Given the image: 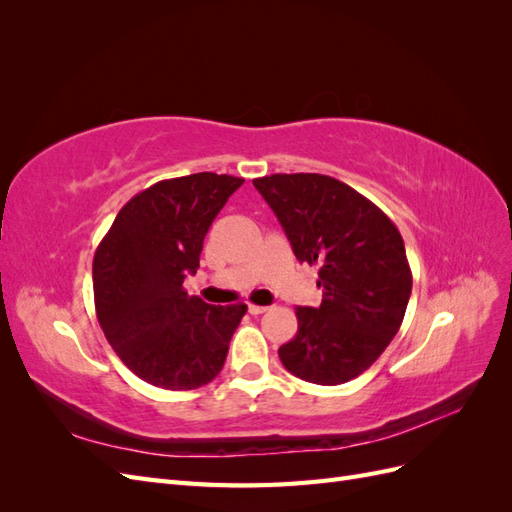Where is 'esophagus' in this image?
<instances>
[{
  "instance_id": "34e87169",
  "label": "esophagus",
  "mask_w": 512,
  "mask_h": 512,
  "mask_svg": "<svg viewBox=\"0 0 512 512\" xmlns=\"http://www.w3.org/2000/svg\"><path fill=\"white\" fill-rule=\"evenodd\" d=\"M269 307H265V305H254V303H250L247 305V312H250L252 316H260V314H265Z\"/></svg>"
}]
</instances>
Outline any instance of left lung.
I'll use <instances>...</instances> for the list:
<instances>
[{
  "label": "left lung",
  "mask_w": 512,
  "mask_h": 512,
  "mask_svg": "<svg viewBox=\"0 0 512 512\" xmlns=\"http://www.w3.org/2000/svg\"><path fill=\"white\" fill-rule=\"evenodd\" d=\"M299 262L318 267L320 307H297L299 331L280 354L305 382L344 384L371 367L404 320L412 273L404 239L350 185L297 173L254 179Z\"/></svg>",
  "instance_id": "1"
}]
</instances>
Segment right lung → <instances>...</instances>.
<instances>
[{
	"instance_id": "right-lung-1",
	"label": "right lung",
	"mask_w": 512,
	"mask_h": 512,
	"mask_svg": "<svg viewBox=\"0 0 512 512\" xmlns=\"http://www.w3.org/2000/svg\"><path fill=\"white\" fill-rule=\"evenodd\" d=\"M245 179H164L128 200L94 256L100 327L119 359L160 389L192 391L220 374L247 307H215L183 288L228 196Z\"/></svg>"
}]
</instances>
